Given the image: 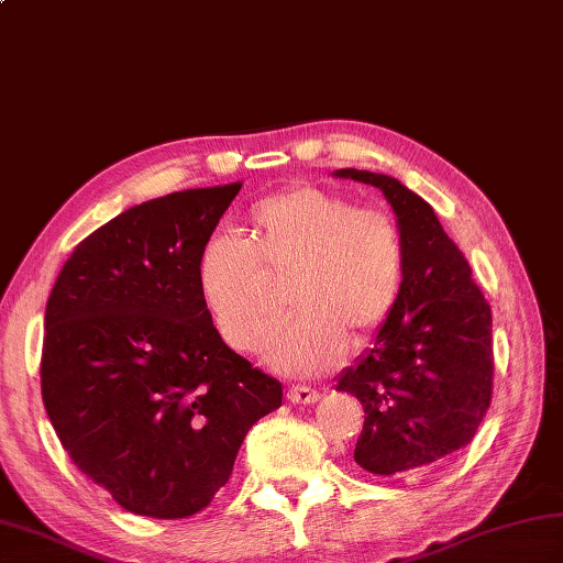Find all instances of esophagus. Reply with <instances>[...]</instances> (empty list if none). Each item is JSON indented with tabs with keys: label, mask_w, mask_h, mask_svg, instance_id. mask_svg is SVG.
<instances>
[{
	"label": "esophagus",
	"mask_w": 563,
	"mask_h": 563,
	"mask_svg": "<svg viewBox=\"0 0 563 563\" xmlns=\"http://www.w3.org/2000/svg\"><path fill=\"white\" fill-rule=\"evenodd\" d=\"M288 399L292 404H314V401H319V391L312 389V387L297 385V387L288 389Z\"/></svg>",
	"instance_id": "obj_1"
}]
</instances>
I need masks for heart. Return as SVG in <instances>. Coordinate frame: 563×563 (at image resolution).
Returning a JSON list of instances; mask_svg holds the SVG:
<instances>
[{"label": "heart", "instance_id": "b5f03b06", "mask_svg": "<svg viewBox=\"0 0 563 563\" xmlns=\"http://www.w3.org/2000/svg\"><path fill=\"white\" fill-rule=\"evenodd\" d=\"M198 295L220 341L256 353L288 292L295 321L268 345V363L317 377L373 341L397 312L406 283L399 222L385 208L312 186L251 210L246 242L214 234L200 249Z\"/></svg>", "mask_w": 563, "mask_h": 563}]
</instances>
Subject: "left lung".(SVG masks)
<instances>
[{
	"instance_id": "8db88e82",
	"label": "left lung",
	"mask_w": 563,
	"mask_h": 563,
	"mask_svg": "<svg viewBox=\"0 0 563 563\" xmlns=\"http://www.w3.org/2000/svg\"><path fill=\"white\" fill-rule=\"evenodd\" d=\"M336 176L385 194L406 246L397 312L336 385L365 409L353 457L382 476L411 472L470 445L492 406V307L421 196L385 174L339 169Z\"/></svg>"
}]
</instances>
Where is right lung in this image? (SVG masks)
I'll use <instances>...</instances> for the list:
<instances>
[{
  "mask_svg": "<svg viewBox=\"0 0 563 563\" xmlns=\"http://www.w3.org/2000/svg\"><path fill=\"white\" fill-rule=\"evenodd\" d=\"M242 184L154 198L71 251L45 307L41 391L63 448L147 518H190L230 482L283 385L214 333L198 256Z\"/></svg>",
  "mask_w": 563,
  "mask_h": 563,
  "instance_id": "obj_1",
  "label": "right lung"
}]
</instances>
